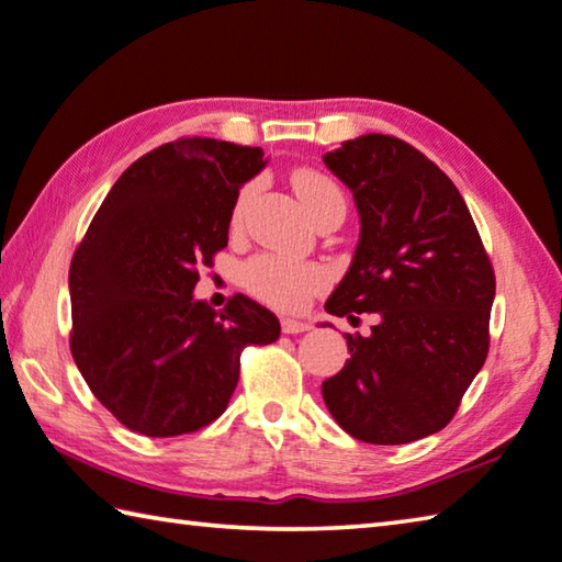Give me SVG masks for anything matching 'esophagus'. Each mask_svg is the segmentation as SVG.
I'll use <instances>...</instances> for the list:
<instances>
[{
    "label": "esophagus",
    "instance_id": "34e87169",
    "mask_svg": "<svg viewBox=\"0 0 562 562\" xmlns=\"http://www.w3.org/2000/svg\"><path fill=\"white\" fill-rule=\"evenodd\" d=\"M312 326L302 319H290V316H284L282 319V331L284 334H302V331H310Z\"/></svg>",
    "mask_w": 562,
    "mask_h": 562
}]
</instances>
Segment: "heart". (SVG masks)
Wrapping results in <instances>:
<instances>
[{
  "label": "heart",
  "instance_id": "b5f03b06",
  "mask_svg": "<svg viewBox=\"0 0 562 562\" xmlns=\"http://www.w3.org/2000/svg\"><path fill=\"white\" fill-rule=\"evenodd\" d=\"M292 189L307 209L312 218L324 211H346L344 191L331 177L322 175L316 169H297L292 175ZM250 196V187L243 189L233 206V223H238ZM329 282V274L316 262H294L280 255H258L246 268H243V284L260 297L262 302L272 304L278 310H302L316 292H322Z\"/></svg>",
  "mask_w": 562,
  "mask_h": 562
}]
</instances>
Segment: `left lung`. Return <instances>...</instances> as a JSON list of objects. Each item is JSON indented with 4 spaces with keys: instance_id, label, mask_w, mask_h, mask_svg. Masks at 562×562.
<instances>
[{
    "instance_id": "1",
    "label": "left lung",
    "mask_w": 562,
    "mask_h": 562,
    "mask_svg": "<svg viewBox=\"0 0 562 562\" xmlns=\"http://www.w3.org/2000/svg\"><path fill=\"white\" fill-rule=\"evenodd\" d=\"M361 218L353 260L324 310L369 336L346 334L351 359L322 383L346 432L405 445L452 420L488 351L496 280L462 193L423 151L391 135H361L326 151Z\"/></svg>"
}]
</instances>
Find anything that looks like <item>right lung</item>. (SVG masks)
I'll list each match as a JSON object with an SVG mask.
<instances>
[{
    "label": "right lung",
    "mask_w": 562,
    "mask_h": 562,
    "mask_svg": "<svg viewBox=\"0 0 562 562\" xmlns=\"http://www.w3.org/2000/svg\"><path fill=\"white\" fill-rule=\"evenodd\" d=\"M268 159L211 137L169 142L125 169L70 260V353L132 432H196L226 411L240 353L280 339L246 294L216 312L193 300L201 265L228 246L238 191Z\"/></svg>",
    "instance_id": "1"
}]
</instances>
